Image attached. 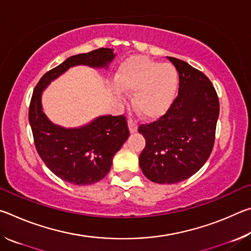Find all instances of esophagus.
I'll use <instances>...</instances> for the list:
<instances>
[{
    "mask_svg": "<svg viewBox=\"0 0 251 251\" xmlns=\"http://www.w3.org/2000/svg\"><path fill=\"white\" fill-rule=\"evenodd\" d=\"M128 127L130 133H136V131H137V123H136V121L131 120V118L128 121Z\"/></svg>",
    "mask_w": 251,
    "mask_h": 251,
    "instance_id": "obj_1",
    "label": "esophagus"
}]
</instances>
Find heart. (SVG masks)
Instances as JSON below:
<instances>
[{
  "label": "heart",
  "mask_w": 251,
  "mask_h": 251,
  "mask_svg": "<svg viewBox=\"0 0 251 251\" xmlns=\"http://www.w3.org/2000/svg\"><path fill=\"white\" fill-rule=\"evenodd\" d=\"M178 83L179 76L175 66L142 55L126 59L115 76L118 90L135 93V109L151 120L164 115L171 107Z\"/></svg>",
  "instance_id": "obj_1"
}]
</instances>
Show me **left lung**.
<instances>
[{
	"mask_svg": "<svg viewBox=\"0 0 251 251\" xmlns=\"http://www.w3.org/2000/svg\"><path fill=\"white\" fill-rule=\"evenodd\" d=\"M179 74L178 95L164 115L138 131L146 139L139 166L157 184H175L201 169L212 151L219 100L207 76L181 59L167 57Z\"/></svg>",
	"mask_w": 251,
	"mask_h": 251,
	"instance_id": "1",
	"label": "left lung"
}]
</instances>
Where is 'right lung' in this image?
Wrapping results in <instances>:
<instances>
[{
    "label": "right lung",
    "instance_id": "right-lung-1",
    "mask_svg": "<svg viewBox=\"0 0 251 251\" xmlns=\"http://www.w3.org/2000/svg\"><path fill=\"white\" fill-rule=\"evenodd\" d=\"M114 56L113 50L104 48L74 55L46 72L34 88L28 107L34 145L50 171L71 184H94L107 175L114 155L129 136L126 116H101L80 128H62L42 110V91L71 66H106Z\"/></svg>",
    "mask_w": 251,
    "mask_h": 251
}]
</instances>
